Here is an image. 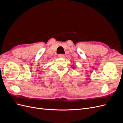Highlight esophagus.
I'll return each instance as SVG.
<instances>
[{"label":"esophagus","mask_w":123,"mask_h":123,"mask_svg":"<svg viewBox=\"0 0 123 123\" xmlns=\"http://www.w3.org/2000/svg\"><path fill=\"white\" fill-rule=\"evenodd\" d=\"M58 57L60 58H64L65 57V55L63 54H60L58 55Z\"/></svg>","instance_id":"esophagus-1"}]
</instances>
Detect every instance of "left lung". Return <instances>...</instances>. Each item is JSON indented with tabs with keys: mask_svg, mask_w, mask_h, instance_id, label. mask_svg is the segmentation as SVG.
I'll return each instance as SVG.
<instances>
[{
	"mask_svg": "<svg viewBox=\"0 0 123 123\" xmlns=\"http://www.w3.org/2000/svg\"><path fill=\"white\" fill-rule=\"evenodd\" d=\"M73 69H74V67H73Z\"/></svg>",
	"mask_w": 123,
	"mask_h": 123,
	"instance_id": "obj_1",
	"label": "left lung"
}]
</instances>
